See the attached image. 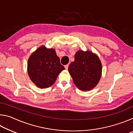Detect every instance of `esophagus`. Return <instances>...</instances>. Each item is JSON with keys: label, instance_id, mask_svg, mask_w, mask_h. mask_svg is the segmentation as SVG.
<instances>
[{"label": "esophagus", "instance_id": "1", "mask_svg": "<svg viewBox=\"0 0 133 133\" xmlns=\"http://www.w3.org/2000/svg\"><path fill=\"white\" fill-rule=\"evenodd\" d=\"M68 67H69V64H66V65H65V66H64V67H65V69H68Z\"/></svg>", "mask_w": 133, "mask_h": 133}]
</instances>
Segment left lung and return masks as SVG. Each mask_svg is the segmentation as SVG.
<instances>
[{
	"label": "left lung",
	"instance_id": "obj_1",
	"mask_svg": "<svg viewBox=\"0 0 133 133\" xmlns=\"http://www.w3.org/2000/svg\"><path fill=\"white\" fill-rule=\"evenodd\" d=\"M102 65L96 54L87 50H78L75 61L69 66L75 84L80 90H90L98 84L102 76Z\"/></svg>",
	"mask_w": 133,
	"mask_h": 133
}]
</instances>
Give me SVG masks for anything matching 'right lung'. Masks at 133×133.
Wrapping results in <instances>:
<instances>
[{"mask_svg":"<svg viewBox=\"0 0 133 133\" xmlns=\"http://www.w3.org/2000/svg\"><path fill=\"white\" fill-rule=\"evenodd\" d=\"M55 49L42 46L31 54L28 62L29 77L39 88H48L64 70Z\"/></svg>","mask_w":133,"mask_h":133,"instance_id":"1","label":"right lung"}]
</instances>
